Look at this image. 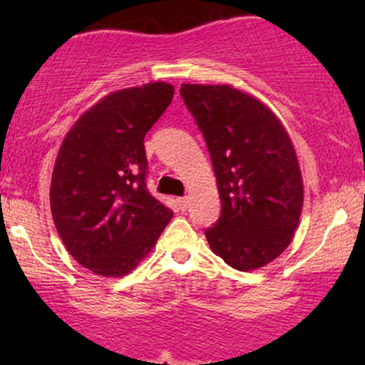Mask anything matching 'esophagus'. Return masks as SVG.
I'll return each instance as SVG.
<instances>
[{"instance_id": "34e87169", "label": "esophagus", "mask_w": 365, "mask_h": 365, "mask_svg": "<svg viewBox=\"0 0 365 365\" xmlns=\"http://www.w3.org/2000/svg\"><path fill=\"white\" fill-rule=\"evenodd\" d=\"M178 206H180V209H182V211H185L187 209V206H188V197L185 195V197H178Z\"/></svg>"}]
</instances>
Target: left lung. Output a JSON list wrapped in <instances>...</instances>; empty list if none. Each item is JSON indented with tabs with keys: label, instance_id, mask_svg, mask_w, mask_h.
<instances>
[{
	"label": "left lung",
	"instance_id": "8db88e82",
	"mask_svg": "<svg viewBox=\"0 0 365 365\" xmlns=\"http://www.w3.org/2000/svg\"><path fill=\"white\" fill-rule=\"evenodd\" d=\"M183 103L206 140L221 216L206 230L211 250L238 271L274 261L290 245L304 204L295 149L282 121L230 86L182 83Z\"/></svg>",
	"mask_w": 365,
	"mask_h": 365
}]
</instances>
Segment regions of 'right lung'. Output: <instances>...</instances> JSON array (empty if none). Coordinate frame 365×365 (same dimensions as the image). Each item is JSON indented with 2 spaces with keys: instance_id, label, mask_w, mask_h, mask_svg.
Segmentation results:
<instances>
[{
  "instance_id": "add662e5",
  "label": "right lung",
  "mask_w": 365,
  "mask_h": 365,
  "mask_svg": "<svg viewBox=\"0 0 365 365\" xmlns=\"http://www.w3.org/2000/svg\"><path fill=\"white\" fill-rule=\"evenodd\" d=\"M150 82L106 96L70 128L54 163L51 215L72 257L118 278L150 252L173 212L149 194L144 137L173 99Z\"/></svg>"
}]
</instances>
